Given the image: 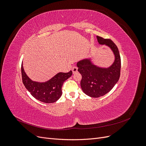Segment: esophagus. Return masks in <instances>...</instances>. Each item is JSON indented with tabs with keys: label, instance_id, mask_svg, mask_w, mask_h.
<instances>
[{
	"label": "esophagus",
	"instance_id": "esophagus-1",
	"mask_svg": "<svg viewBox=\"0 0 146 146\" xmlns=\"http://www.w3.org/2000/svg\"><path fill=\"white\" fill-rule=\"evenodd\" d=\"M77 70H78V68L77 67H76V66H75V67H73L72 69L73 74H75L76 72H77Z\"/></svg>",
	"mask_w": 146,
	"mask_h": 146
}]
</instances>
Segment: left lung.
<instances>
[{
	"mask_svg": "<svg viewBox=\"0 0 146 146\" xmlns=\"http://www.w3.org/2000/svg\"><path fill=\"white\" fill-rule=\"evenodd\" d=\"M99 44L109 47L114 55L113 63L108 68H101L92 63L91 58H85L77 63L78 71L82 78L81 88L84 93L91 98H99L112 90L120 77L121 56L118 48L111 39L97 36Z\"/></svg>",
	"mask_w": 146,
	"mask_h": 146,
	"instance_id": "8db88e82",
	"label": "left lung"
}]
</instances>
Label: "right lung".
I'll use <instances>...</instances> for the list:
<instances>
[{
    "mask_svg": "<svg viewBox=\"0 0 146 146\" xmlns=\"http://www.w3.org/2000/svg\"><path fill=\"white\" fill-rule=\"evenodd\" d=\"M23 82L25 87L34 98L44 103L50 104L58 100L62 94L63 83L72 75V70L69 72H59L50 80L45 82H38L31 80L21 65Z\"/></svg>",
    "mask_w": 146,
    "mask_h": 146,
    "instance_id": "right-lung-1",
    "label": "right lung"
}]
</instances>
